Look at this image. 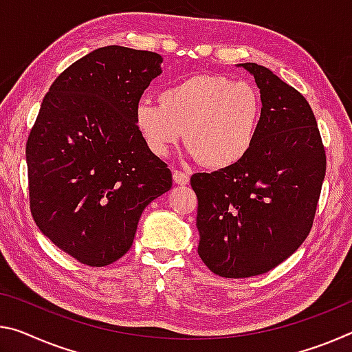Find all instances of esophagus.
<instances>
[{
	"label": "esophagus",
	"instance_id": "esophagus-1",
	"mask_svg": "<svg viewBox=\"0 0 352 352\" xmlns=\"http://www.w3.org/2000/svg\"><path fill=\"white\" fill-rule=\"evenodd\" d=\"M172 175H174V182L177 183V185L185 186L189 183V174H186V172L174 169V170H172Z\"/></svg>",
	"mask_w": 352,
	"mask_h": 352
}]
</instances>
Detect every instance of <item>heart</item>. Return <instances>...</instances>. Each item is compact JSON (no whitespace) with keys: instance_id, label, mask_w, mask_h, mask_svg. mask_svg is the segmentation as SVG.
Returning <instances> with one entry per match:
<instances>
[{"instance_id":"heart-1","label":"heart","mask_w":352,"mask_h":352,"mask_svg":"<svg viewBox=\"0 0 352 352\" xmlns=\"http://www.w3.org/2000/svg\"><path fill=\"white\" fill-rule=\"evenodd\" d=\"M261 119V97L246 81L194 75L141 100L135 125L146 147L163 158L185 131L188 153L210 169L236 164L252 148Z\"/></svg>"}]
</instances>
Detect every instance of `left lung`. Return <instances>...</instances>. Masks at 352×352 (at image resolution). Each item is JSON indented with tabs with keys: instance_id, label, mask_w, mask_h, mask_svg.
<instances>
[{
	"instance_id": "1",
	"label": "left lung",
	"mask_w": 352,
	"mask_h": 352,
	"mask_svg": "<svg viewBox=\"0 0 352 352\" xmlns=\"http://www.w3.org/2000/svg\"><path fill=\"white\" fill-rule=\"evenodd\" d=\"M255 78L261 119L236 164L191 177L199 256L214 274H263L296 250L314 226L326 152L310 104L263 65L239 64Z\"/></svg>"
}]
</instances>
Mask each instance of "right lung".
Listing matches in <instances>:
<instances>
[{"label": "right lung", "mask_w": 352, "mask_h": 352, "mask_svg": "<svg viewBox=\"0 0 352 352\" xmlns=\"http://www.w3.org/2000/svg\"><path fill=\"white\" fill-rule=\"evenodd\" d=\"M158 53L109 45L56 78L26 142L30 206L37 227L87 266L124 256L146 206L172 172L144 144L135 109L161 74Z\"/></svg>", "instance_id": "1"}]
</instances>
